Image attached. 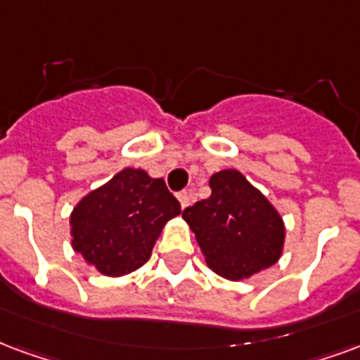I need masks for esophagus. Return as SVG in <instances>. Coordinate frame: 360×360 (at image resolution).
Instances as JSON below:
<instances>
[{"mask_svg":"<svg viewBox=\"0 0 360 360\" xmlns=\"http://www.w3.org/2000/svg\"><path fill=\"white\" fill-rule=\"evenodd\" d=\"M177 198H179V204H181V207H183V210H185V207L191 204V194H188L187 191H183V193L177 194Z\"/></svg>","mask_w":360,"mask_h":360,"instance_id":"esophagus-1","label":"esophagus"}]
</instances>
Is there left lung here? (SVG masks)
Returning <instances> with one entry per match:
<instances>
[{
    "label": "left lung",
    "instance_id": "obj_1",
    "mask_svg": "<svg viewBox=\"0 0 360 360\" xmlns=\"http://www.w3.org/2000/svg\"><path fill=\"white\" fill-rule=\"evenodd\" d=\"M212 196L183 212L206 265L227 281H244L281 259L284 219L238 169L210 177Z\"/></svg>",
    "mask_w": 360,
    "mask_h": 360
}]
</instances>
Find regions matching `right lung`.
Wrapping results in <instances>:
<instances>
[{"label":"right lung","mask_w":360,"mask_h":360,"mask_svg":"<svg viewBox=\"0 0 360 360\" xmlns=\"http://www.w3.org/2000/svg\"><path fill=\"white\" fill-rule=\"evenodd\" d=\"M179 214L164 179L124 167L74 206L72 248L101 275H129L150 259L162 229Z\"/></svg>","instance_id":"right-lung-1"}]
</instances>
